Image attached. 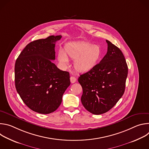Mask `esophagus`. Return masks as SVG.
Segmentation results:
<instances>
[{"instance_id":"obj_1","label":"esophagus","mask_w":149,"mask_h":149,"mask_svg":"<svg viewBox=\"0 0 149 149\" xmlns=\"http://www.w3.org/2000/svg\"><path fill=\"white\" fill-rule=\"evenodd\" d=\"M76 81H77V79H76L75 77H70V81H71V83L73 84V83L75 82Z\"/></svg>"}]
</instances>
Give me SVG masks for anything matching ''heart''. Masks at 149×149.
Wrapping results in <instances>:
<instances>
[{"instance_id": "obj_1", "label": "heart", "mask_w": 149, "mask_h": 149, "mask_svg": "<svg viewBox=\"0 0 149 149\" xmlns=\"http://www.w3.org/2000/svg\"><path fill=\"white\" fill-rule=\"evenodd\" d=\"M101 56L102 52L99 46L88 42H82L67 47L66 54L60 51L58 59L63 65H68L69 56L75 60L74 67L77 71L87 72L97 65Z\"/></svg>"}]
</instances>
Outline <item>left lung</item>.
I'll return each instance as SVG.
<instances>
[{
  "label": "left lung",
  "mask_w": 149,
  "mask_h": 149,
  "mask_svg": "<svg viewBox=\"0 0 149 149\" xmlns=\"http://www.w3.org/2000/svg\"><path fill=\"white\" fill-rule=\"evenodd\" d=\"M107 52L91 71L82 74L81 102L87 110L99 115L111 109L123 96L128 67L121 51L106 40Z\"/></svg>",
  "instance_id": "8db88e82"
}]
</instances>
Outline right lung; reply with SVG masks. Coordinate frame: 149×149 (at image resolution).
Returning <instances> with one entry per match:
<instances>
[{
	"instance_id": "obj_1",
	"label": "right lung",
	"mask_w": 149,
	"mask_h": 149,
	"mask_svg": "<svg viewBox=\"0 0 149 149\" xmlns=\"http://www.w3.org/2000/svg\"><path fill=\"white\" fill-rule=\"evenodd\" d=\"M61 37L52 35L30 42L15 62L16 91L28 107L38 113L55 111L70 85V73L52 62L55 59V42Z\"/></svg>"
}]
</instances>
